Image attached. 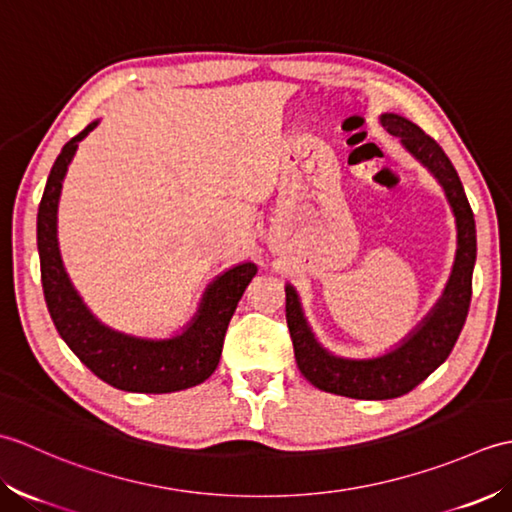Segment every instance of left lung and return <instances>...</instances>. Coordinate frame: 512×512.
I'll return each instance as SVG.
<instances>
[{
  "instance_id": "1",
  "label": "left lung",
  "mask_w": 512,
  "mask_h": 512,
  "mask_svg": "<svg viewBox=\"0 0 512 512\" xmlns=\"http://www.w3.org/2000/svg\"><path fill=\"white\" fill-rule=\"evenodd\" d=\"M380 125L400 138V145L438 180L455 217L458 248L449 281L436 306L396 347L372 358H347L323 347L303 314L299 292L286 284V321L301 374L314 387L358 400L398 398L418 387L447 361L469 314L477 255L473 211L449 156L405 116L380 114Z\"/></svg>"
}]
</instances>
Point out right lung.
<instances>
[{"instance_id":"1","label":"right lung","mask_w":512,"mask_h":512,"mask_svg":"<svg viewBox=\"0 0 512 512\" xmlns=\"http://www.w3.org/2000/svg\"><path fill=\"white\" fill-rule=\"evenodd\" d=\"M96 125L99 118L63 145L50 169L37 213L41 284L54 328L85 367L116 389L134 394H171L195 387L204 383L220 363L226 328L257 266L242 262L217 275L206 286L191 321L167 339L127 334L96 317L65 273L57 237L63 178L79 143Z\"/></svg>"}]
</instances>
